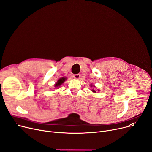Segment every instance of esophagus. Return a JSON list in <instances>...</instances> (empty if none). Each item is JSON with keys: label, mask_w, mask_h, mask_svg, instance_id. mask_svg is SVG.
<instances>
[{"label": "esophagus", "mask_w": 152, "mask_h": 152, "mask_svg": "<svg viewBox=\"0 0 152 152\" xmlns=\"http://www.w3.org/2000/svg\"><path fill=\"white\" fill-rule=\"evenodd\" d=\"M80 77H81V75L80 74H76V75H73V77L75 79H79V78H80Z\"/></svg>", "instance_id": "obj_1"}]
</instances>
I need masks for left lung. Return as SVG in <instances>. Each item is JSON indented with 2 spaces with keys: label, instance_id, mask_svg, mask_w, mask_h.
Masks as SVG:
<instances>
[{
  "label": "left lung",
  "instance_id": "left-lung-1",
  "mask_svg": "<svg viewBox=\"0 0 152 152\" xmlns=\"http://www.w3.org/2000/svg\"><path fill=\"white\" fill-rule=\"evenodd\" d=\"M91 87H92V86H93V85H92V84H91ZM94 87H95V86H94ZM92 91L93 92H94V93L96 92V91H95V90H94V89H92Z\"/></svg>",
  "mask_w": 152,
  "mask_h": 152
}]
</instances>
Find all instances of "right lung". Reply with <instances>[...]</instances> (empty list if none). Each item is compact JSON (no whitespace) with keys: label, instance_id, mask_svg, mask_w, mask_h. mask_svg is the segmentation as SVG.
<instances>
[{"label":"right lung","instance_id":"1","mask_svg":"<svg viewBox=\"0 0 152 152\" xmlns=\"http://www.w3.org/2000/svg\"><path fill=\"white\" fill-rule=\"evenodd\" d=\"M66 79V78L65 77H61V78H60V79H58V81L55 83V87H60L64 82L65 81Z\"/></svg>","mask_w":152,"mask_h":152}]
</instances>
